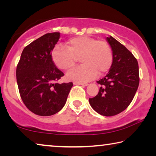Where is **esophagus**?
<instances>
[{
  "label": "esophagus",
  "instance_id": "esophagus-1",
  "mask_svg": "<svg viewBox=\"0 0 156 156\" xmlns=\"http://www.w3.org/2000/svg\"><path fill=\"white\" fill-rule=\"evenodd\" d=\"M73 84H78V85H82V86H87L88 84L87 83H76V82H74L73 83Z\"/></svg>",
  "mask_w": 156,
  "mask_h": 156
}]
</instances>
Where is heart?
Wrapping results in <instances>:
<instances>
[{
	"instance_id": "obj_1",
	"label": "heart",
	"mask_w": 156,
	"mask_h": 156,
	"mask_svg": "<svg viewBox=\"0 0 156 156\" xmlns=\"http://www.w3.org/2000/svg\"><path fill=\"white\" fill-rule=\"evenodd\" d=\"M67 49L57 45L51 56L54 64L60 69L72 67L80 57L83 65L70 69L67 73V80L76 83H87L109 70L113 62V53L109 44L105 41L87 36H78L69 40Z\"/></svg>"
}]
</instances>
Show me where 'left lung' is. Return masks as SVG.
<instances>
[{
    "mask_svg": "<svg viewBox=\"0 0 156 156\" xmlns=\"http://www.w3.org/2000/svg\"><path fill=\"white\" fill-rule=\"evenodd\" d=\"M113 62L107 74L97 81L101 85L97 96L89 99L99 114L113 116L123 112L133 99L139 85L138 61L131 51L112 36L107 37Z\"/></svg>",
    "mask_w": 156,
    "mask_h": 156,
    "instance_id": "1",
    "label": "left lung"
}]
</instances>
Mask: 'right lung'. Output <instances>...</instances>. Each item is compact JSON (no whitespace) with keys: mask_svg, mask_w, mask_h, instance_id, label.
<instances>
[{"mask_svg":"<svg viewBox=\"0 0 156 156\" xmlns=\"http://www.w3.org/2000/svg\"><path fill=\"white\" fill-rule=\"evenodd\" d=\"M59 32L48 33L25 47L16 68V80L23 102L36 115L49 116L61 110L72 83H57L64 76L55 65L51 51Z\"/></svg>","mask_w":156,"mask_h":156,"instance_id":"1","label":"right lung"}]
</instances>
